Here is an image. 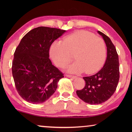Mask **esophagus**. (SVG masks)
Masks as SVG:
<instances>
[{
  "mask_svg": "<svg viewBox=\"0 0 132 132\" xmlns=\"http://www.w3.org/2000/svg\"><path fill=\"white\" fill-rule=\"evenodd\" d=\"M66 76L67 77L71 78V79H75V78L77 77L76 76H74V75H68V74H67Z\"/></svg>",
  "mask_w": 132,
  "mask_h": 132,
  "instance_id": "esophagus-1",
  "label": "esophagus"
}]
</instances>
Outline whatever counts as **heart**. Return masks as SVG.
Listing matches in <instances>:
<instances>
[{"label": "heart", "instance_id": "1", "mask_svg": "<svg viewBox=\"0 0 132 132\" xmlns=\"http://www.w3.org/2000/svg\"><path fill=\"white\" fill-rule=\"evenodd\" d=\"M50 55L54 63L62 68L72 60L76 61L68 68L70 72L91 74L101 68L105 60L106 45L103 39L92 32L79 31L63 38L62 42L54 41Z\"/></svg>", "mask_w": 132, "mask_h": 132}]
</instances>
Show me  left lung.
Masks as SVG:
<instances>
[{"mask_svg": "<svg viewBox=\"0 0 132 132\" xmlns=\"http://www.w3.org/2000/svg\"><path fill=\"white\" fill-rule=\"evenodd\" d=\"M105 42L107 57L104 67L93 76L84 77V87L77 90L80 99L90 104H100L107 101L113 94L119 80V57L116 48L110 38L101 31H98Z\"/></svg>", "mask_w": 132, "mask_h": 132, "instance_id": "1", "label": "left lung"}]
</instances>
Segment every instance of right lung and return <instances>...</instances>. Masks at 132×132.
I'll list each match as a JSON object with an SVG mask.
<instances>
[{
    "label": "right lung",
    "instance_id": "right-lung-1",
    "mask_svg": "<svg viewBox=\"0 0 132 132\" xmlns=\"http://www.w3.org/2000/svg\"><path fill=\"white\" fill-rule=\"evenodd\" d=\"M65 30L39 27L29 31L15 49L12 74L20 97L30 103L41 104L55 92L63 73L52 64L50 48Z\"/></svg>",
    "mask_w": 132,
    "mask_h": 132
}]
</instances>
